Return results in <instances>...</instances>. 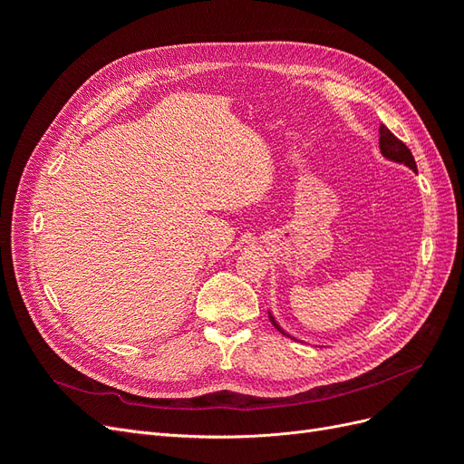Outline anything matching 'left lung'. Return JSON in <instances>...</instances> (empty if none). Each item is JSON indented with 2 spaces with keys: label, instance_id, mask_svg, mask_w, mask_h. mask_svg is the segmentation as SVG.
Listing matches in <instances>:
<instances>
[{
  "label": "left lung",
  "instance_id": "1",
  "mask_svg": "<svg viewBox=\"0 0 464 464\" xmlns=\"http://www.w3.org/2000/svg\"><path fill=\"white\" fill-rule=\"evenodd\" d=\"M379 150H382V154L383 157L387 159V160H392V162H399V164H404V166H409L411 170H418L416 168V162H414V157H412V152H411V149L406 147L402 141H399V139L392 135L385 125H382V128H379ZM269 319H271V323L273 325L283 333V334H286V336H290V339H294L296 341V336H292V334H288L283 327L278 325V321L275 319V315L269 312Z\"/></svg>",
  "mask_w": 464,
  "mask_h": 464
}]
</instances>
